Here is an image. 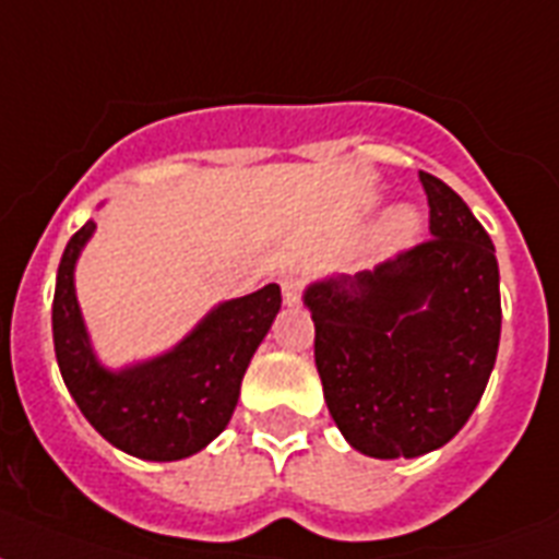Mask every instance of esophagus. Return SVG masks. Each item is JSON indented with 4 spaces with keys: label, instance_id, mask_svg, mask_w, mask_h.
<instances>
[{
    "label": "esophagus",
    "instance_id": "1",
    "mask_svg": "<svg viewBox=\"0 0 559 559\" xmlns=\"http://www.w3.org/2000/svg\"><path fill=\"white\" fill-rule=\"evenodd\" d=\"M280 285H283L285 306H299V297H302V283H299L297 276H285Z\"/></svg>",
    "mask_w": 559,
    "mask_h": 559
}]
</instances>
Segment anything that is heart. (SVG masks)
<instances>
[{
	"mask_svg": "<svg viewBox=\"0 0 559 559\" xmlns=\"http://www.w3.org/2000/svg\"><path fill=\"white\" fill-rule=\"evenodd\" d=\"M419 230V216L414 214L412 207H400V211H394L389 219V237L391 242H396V246H403V242H408V239H414V234Z\"/></svg>",
	"mask_w": 559,
	"mask_h": 559,
	"instance_id": "heart-1",
	"label": "heart"
}]
</instances>
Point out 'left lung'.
I'll list each match as a JSON object with an SVG mask.
<instances>
[{
	"mask_svg": "<svg viewBox=\"0 0 559 559\" xmlns=\"http://www.w3.org/2000/svg\"><path fill=\"white\" fill-rule=\"evenodd\" d=\"M431 237L306 288L313 359L336 428L377 460L440 449L468 423L500 345V269L486 228L419 170Z\"/></svg>",
	"mask_w": 559,
	"mask_h": 559,
	"instance_id": "8db88e82",
	"label": "left lung"
}]
</instances>
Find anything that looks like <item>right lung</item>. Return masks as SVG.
Here are the masks:
<instances>
[{
    "label": "right lung",
    "mask_w": 559,
    "mask_h": 559,
    "mask_svg": "<svg viewBox=\"0 0 559 559\" xmlns=\"http://www.w3.org/2000/svg\"><path fill=\"white\" fill-rule=\"evenodd\" d=\"M94 228L85 223L73 234L57 271L53 348L64 385L87 423L124 454L154 463L197 454L223 435L237 408L248 362L283 302L280 285L216 306L174 352L108 371L91 348L73 288V269Z\"/></svg>",
    "instance_id": "add662e5"
}]
</instances>
